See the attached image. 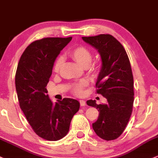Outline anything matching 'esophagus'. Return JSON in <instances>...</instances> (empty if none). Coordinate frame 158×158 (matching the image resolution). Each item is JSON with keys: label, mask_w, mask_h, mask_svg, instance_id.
Masks as SVG:
<instances>
[{"label": "esophagus", "mask_w": 158, "mask_h": 158, "mask_svg": "<svg viewBox=\"0 0 158 158\" xmlns=\"http://www.w3.org/2000/svg\"><path fill=\"white\" fill-rule=\"evenodd\" d=\"M79 103H80V106H85V100H79Z\"/></svg>", "instance_id": "34e87169"}]
</instances>
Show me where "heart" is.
<instances>
[{
	"label": "heart",
	"mask_w": 158,
	"mask_h": 158,
	"mask_svg": "<svg viewBox=\"0 0 158 158\" xmlns=\"http://www.w3.org/2000/svg\"><path fill=\"white\" fill-rule=\"evenodd\" d=\"M70 55L74 60H76L79 64L87 67L91 63L92 59V54L90 49L85 46H76L70 52ZM63 64V58H58L54 63L53 70L55 72H58L61 68ZM88 85V81L86 79H82L79 82H76L72 86V91L76 95H82L83 89Z\"/></svg>",
	"instance_id": "obj_1"
}]
</instances>
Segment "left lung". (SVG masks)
Instances as JSON below:
<instances>
[{
    "mask_svg": "<svg viewBox=\"0 0 158 158\" xmlns=\"http://www.w3.org/2000/svg\"><path fill=\"white\" fill-rule=\"evenodd\" d=\"M82 38L100 55L102 64L96 83L97 93L107 100L105 104H97L96 100L87 101L88 106L99 112L93 129L103 139H115L124 132L132 113L134 93L131 63L124 48L113 36L100 34Z\"/></svg>",
    "mask_w": 158,
    "mask_h": 158,
    "instance_id": "8db88e82",
    "label": "left lung"
}]
</instances>
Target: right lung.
I'll return each instance as SVG.
<instances>
[{"instance_id": "add662e5", "label": "right lung", "mask_w": 158, "mask_h": 158, "mask_svg": "<svg viewBox=\"0 0 158 158\" xmlns=\"http://www.w3.org/2000/svg\"><path fill=\"white\" fill-rule=\"evenodd\" d=\"M72 37H47L31 43L22 53L15 83L21 110L40 137L57 141L68 133L80 103L64 98L53 104L46 89L54 63Z\"/></svg>"}]
</instances>
